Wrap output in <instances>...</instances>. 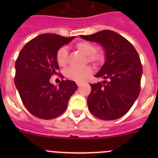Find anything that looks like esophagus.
<instances>
[{"instance_id": "1", "label": "esophagus", "mask_w": 158, "mask_h": 158, "mask_svg": "<svg viewBox=\"0 0 158 158\" xmlns=\"http://www.w3.org/2000/svg\"><path fill=\"white\" fill-rule=\"evenodd\" d=\"M77 85L78 87H80V86L82 85V83L81 82H77Z\"/></svg>"}]
</instances>
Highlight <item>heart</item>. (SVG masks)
Returning <instances> with one entry per match:
<instances>
[{
  "label": "heart",
  "mask_w": 158,
  "mask_h": 158,
  "mask_svg": "<svg viewBox=\"0 0 158 158\" xmlns=\"http://www.w3.org/2000/svg\"><path fill=\"white\" fill-rule=\"evenodd\" d=\"M75 48L86 55L88 62H91L96 66L102 65L105 59V55L101 51H95L96 47L92 43L87 41L78 42L75 44ZM56 61L59 66L63 67L68 61V51L65 47H60L56 53ZM93 70L89 65H85L82 68L69 67L65 70V75L69 79L77 82H81L92 74Z\"/></svg>",
  "instance_id": "heart-1"
}]
</instances>
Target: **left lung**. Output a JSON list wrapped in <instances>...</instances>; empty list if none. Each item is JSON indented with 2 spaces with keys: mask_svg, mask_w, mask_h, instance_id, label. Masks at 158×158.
Returning <instances> with one entry per match:
<instances>
[{
  "mask_svg": "<svg viewBox=\"0 0 158 158\" xmlns=\"http://www.w3.org/2000/svg\"><path fill=\"white\" fill-rule=\"evenodd\" d=\"M83 40L100 43L105 51V62L96 77L104 79L91 84L88 106L93 115L103 120H114L128 112L140 93L142 65L133 45L122 35L104 30Z\"/></svg>",
  "mask_w": 158,
  "mask_h": 158,
  "instance_id": "8db88e82",
  "label": "left lung"
}]
</instances>
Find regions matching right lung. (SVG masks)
I'll return each mask as SVG.
<instances>
[{
	"label": "right lung",
	"mask_w": 158,
	"mask_h": 158,
	"mask_svg": "<svg viewBox=\"0 0 158 158\" xmlns=\"http://www.w3.org/2000/svg\"><path fill=\"white\" fill-rule=\"evenodd\" d=\"M57 34H43L32 39L23 47L15 64V85L23 105L37 118L51 119L65 111L77 85L74 81H62L58 86L50 82L58 65L56 53L72 41Z\"/></svg>",
	"instance_id": "obj_1"
}]
</instances>
